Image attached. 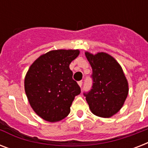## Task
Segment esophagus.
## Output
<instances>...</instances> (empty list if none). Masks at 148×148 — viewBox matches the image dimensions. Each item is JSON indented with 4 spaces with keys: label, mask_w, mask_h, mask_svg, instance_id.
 Instances as JSON below:
<instances>
[{
    "label": "esophagus",
    "mask_w": 148,
    "mask_h": 148,
    "mask_svg": "<svg viewBox=\"0 0 148 148\" xmlns=\"http://www.w3.org/2000/svg\"><path fill=\"white\" fill-rule=\"evenodd\" d=\"M78 84H79V86H80V87H82V84H83V81H78Z\"/></svg>",
    "instance_id": "34e87169"
}]
</instances>
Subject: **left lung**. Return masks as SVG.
<instances>
[{"label": "left lung", "instance_id": "8db88e82", "mask_svg": "<svg viewBox=\"0 0 148 148\" xmlns=\"http://www.w3.org/2000/svg\"><path fill=\"white\" fill-rule=\"evenodd\" d=\"M92 68V87L84 92L94 114L110 117L122 108L128 94V84L120 64L106 53L95 55L86 52Z\"/></svg>", "mask_w": 148, "mask_h": 148}]
</instances>
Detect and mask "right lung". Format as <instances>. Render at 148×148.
<instances>
[{"label": "right lung", "instance_id": "1", "mask_svg": "<svg viewBox=\"0 0 148 148\" xmlns=\"http://www.w3.org/2000/svg\"><path fill=\"white\" fill-rule=\"evenodd\" d=\"M78 54V50L49 51L38 58L27 73L24 88L29 103L47 121L67 117L74 97L81 93L69 67Z\"/></svg>", "mask_w": 148, "mask_h": 148}]
</instances>
